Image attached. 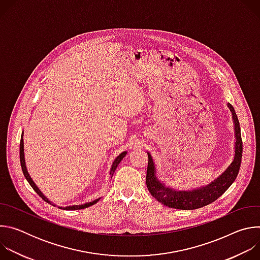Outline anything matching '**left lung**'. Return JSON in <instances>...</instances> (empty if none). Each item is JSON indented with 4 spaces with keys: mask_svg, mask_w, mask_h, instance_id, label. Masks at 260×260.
<instances>
[{
    "mask_svg": "<svg viewBox=\"0 0 260 260\" xmlns=\"http://www.w3.org/2000/svg\"><path fill=\"white\" fill-rule=\"evenodd\" d=\"M233 113V119L235 123L236 132V151L235 158L231 166L222 173L217 179L208 184L207 186L189 190L178 191L169 187H166L162 183L158 181L155 175V167L153 159L149 152L148 153V167L146 175V185L151 196L159 203L167 207L179 209V210H194L205 207L223 194L231 185L235 182L242 161L243 154V142L241 137V127L239 123L236 111L231 104H228Z\"/></svg>",
    "mask_w": 260,
    "mask_h": 260,
    "instance_id": "obj_1",
    "label": "left lung"
}]
</instances>
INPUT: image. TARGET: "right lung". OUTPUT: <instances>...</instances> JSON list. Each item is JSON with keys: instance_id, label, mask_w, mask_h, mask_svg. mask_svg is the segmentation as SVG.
<instances>
[{"instance_id": "right-lung-1", "label": "right lung", "mask_w": 260, "mask_h": 260, "mask_svg": "<svg viewBox=\"0 0 260 260\" xmlns=\"http://www.w3.org/2000/svg\"><path fill=\"white\" fill-rule=\"evenodd\" d=\"M22 136H23V134L21 135V139H20V145H19V157H20V165H21V169H22V173H23V175H24V177H25V179L27 180V182L29 183V185L30 186L32 187V189L38 193L39 196H40V198H42L46 203H48V204H50V205H53V204H51V202L41 192V190L37 187V185L34 183V181L31 180V178H30V176L28 175V173H27V171H26V167H25V161H24V152H23V139H22ZM125 154H126V152H122V153H120L116 158H115V160H114V162H113V165H112V168H111V171H110V175H111V178H112V176H113V174H114V172H115V170H116V168H117V166L119 165V162L122 160V158L125 156ZM99 200L100 199H98V200H94V201H92V202H90V203H86V204H84V205H79V206H70V207H66V208H62V209H66V210H80V209H85V208H87V207H90V206H92V205H94L95 203H98L99 202ZM54 206V205H53ZM59 209H61V207H59Z\"/></svg>"}]
</instances>
